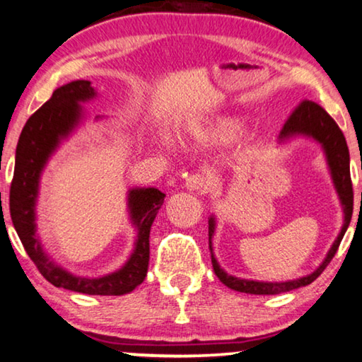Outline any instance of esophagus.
Returning a JSON list of instances; mask_svg holds the SVG:
<instances>
[{"label": "esophagus", "mask_w": 362, "mask_h": 362, "mask_svg": "<svg viewBox=\"0 0 362 362\" xmlns=\"http://www.w3.org/2000/svg\"><path fill=\"white\" fill-rule=\"evenodd\" d=\"M185 187H187L190 192L206 193V192L209 190V187H211V183H209L208 177L199 175V174H193V175H190V177H188V179H187Z\"/></svg>", "instance_id": "obj_1"}]
</instances>
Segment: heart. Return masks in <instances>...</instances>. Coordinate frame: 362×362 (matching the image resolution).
<instances>
[{
  "label": "heart",
  "instance_id": "obj_1",
  "mask_svg": "<svg viewBox=\"0 0 362 362\" xmlns=\"http://www.w3.org/2000/svg\"><path fill=\"white\" fill-rule=\"evenodd\" d=\"M245 128V117L235 115V113H224V115H214L193 122L187 132V139L197 148H219L240 138ZM159 141L165 149H169L172 144L170 136L165 133L159 134Z\"/></svg>",
  "mask_w": 362,
  "mask_h": 362
}]
</instances>
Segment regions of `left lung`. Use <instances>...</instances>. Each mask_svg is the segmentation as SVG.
Returning <instances> with one entry per match:
<instances>
[{
    "label": "left lung",
    "instance_id": "8db88e82",
    "mask_svg": "<svg viewBox=\"0 0 362 362\" xmlns=\"http://www.w3.org/2000/svg\"><path fill=\"white\" fill-rule=\"evenodd\" d=\"M310 139V141L317 143L322 149L323 156H325L328 174L335 192L339 199L343 209V224L341 229L337 235L335 242H333L330 250L327 252L325 258L317 267L314 272L305 274V276L288 279V281H260V279H250V278H239L234 274H229L224 268H221L218 258H216L213 252V237L216 233V216L211 214L208 218V235H209V252H211V263L216 276L219 281L228 286L229 289L239 291V293L245 294H279L286 293V291L298 289L302 286L310 284L314 279L320 276V273L327 268L332 258L339 247L344 233H346L349 221L353 216V185H351V175H349V151L346 139H344L341 129L338 128L335 120L328 115V113L317 105L315 102H302V104L293 112L289 120L286 122L281 133H279L278 144L284 146L294 139Z\"/></svg>",
    "mask_w": 362,
    "mask_h": 362
}]
</instances>
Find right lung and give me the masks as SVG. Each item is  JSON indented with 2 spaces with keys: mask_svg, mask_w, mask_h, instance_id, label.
<instances>
[{
  "mask_svg": "<svg viewBox=\"0 0 362 362\" xmlns=\"http://www.w3.org/2000/svg\"><path fill=\"white\" fill-rule=\"evenodd\" d=\"M97 90L90 81L78 79L53 90L21 133L16 148L14 177L9 192V211L14 229L27 255L39 268L42 276L57 288L89 296H123L132 293L146 278L149 265V233L164 203V193L154 187H133L127 192L129 223L136 230L128 260L104 276H78L53 260L43 250L37 234V202L40 179L52 156L68 141L86 122L83 104L94 100ZM105 117H95V122Z\"/></svg>",
  "mask_w": 362,
  "mask_h": 362,
  "instance_id": "1",
  "label": "right lung"
}]
</instances>
